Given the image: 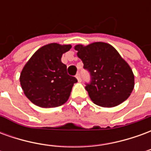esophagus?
<instances>
[{
	"mask_svg": "<svg viewBox=\"0 0 151 151\" xmlns=\"http://www.w3.org/2000/svg\"><path fill=\"white\" fill-rule=\"evenodd\" d=\"M76 78L78 79V81L79 82L82 81V79H81V75H80V73H77V74H76Z\"/></svg>",
	"mask_w": 151,
	"mask_h": 151,
	"instance_id": "obj_1",
	"label": "esophagus"
}]
</instances>
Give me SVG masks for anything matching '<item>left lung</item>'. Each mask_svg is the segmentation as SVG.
I'll list each match as a JSON object with an SVG mask.
<instances>
[{
  "mask_svg": "<svg viewBox=\"0 0 151 151\" xmlns=\"http://www.w3.org/2000/svg\"><path fill=\"white\" fill-rule=\"evenodd\" d=\"M77 55L91 77L86 90L92 102L112 108L125 101L134 87V75L129 64L111 44L95 42L74 47Z\"/></svg>",
  "mask_w": 151,
  "mask_h": 151,
  "instance_id": "left-lung-1",
  "label": "left lung"
}]
</instances>
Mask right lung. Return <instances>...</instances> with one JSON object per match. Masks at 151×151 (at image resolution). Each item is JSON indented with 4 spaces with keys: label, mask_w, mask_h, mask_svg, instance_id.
<instances>
[{
    "label": "right lung",
    "mask_w": 151,
    "mask_h": 151,
    "mask_svg": "<svg viewBox=\"0 0 151 151\" xmlns=\"http://www.w3.org/2000/svg\"><path fill=\"white\" fill-rule=\"evenodd\" d=\"M70 44L52 43L41 47L25 65L20 84L27 99L40 108H56L69 99L76 78L67 73L61 56Z\"/></svg>",
    "instance_id": "right-lung-1"
}]
</instances>
